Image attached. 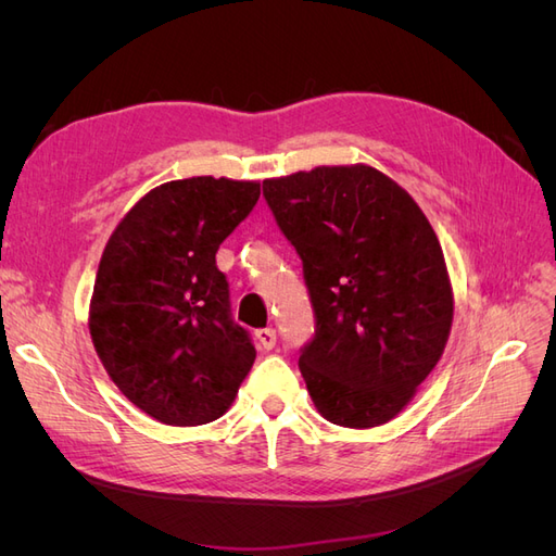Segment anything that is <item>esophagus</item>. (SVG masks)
<instances>
[{
    "mask_svg": "<svg viewBox=\"0 0 556 556\" xmlns=\"http://www.w3.org/2000/svg\"><path fill=\"white\" fill-rule=\"evenodd\" d=\"M255 336H257V341H260V345H262L264 350H274V348H276V341H278L276 329L266 327V329H260Z\"/></svg>",
    "mask_w": 556,
    "mask_h": 556,
    "instance_id": "34e87169",
    "label": "esophagus"
}]
</instances>
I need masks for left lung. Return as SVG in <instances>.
Listing matches in <instances>:
<instances>
[{
  "mask_svg": "<svg viewBox=\"0 0 556 556\" xmlns=\"http://www.w3.org/2000/svg\"><path fill=\"white\" fill-rule=\"evenodd\" d=\"M304 264L315 315L299 368L331 425L390 422L439 364L452 327L445 257L413 197L374 166L262 182Z\"/></svg>",
  "mask_w": 556,
  "mask_h": 556,
  "instance_id": "1",
  "label": "left lung"
}]
</instances>
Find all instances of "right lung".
Instances as JSON below:
<instances>
[{
  "label": "right lung",
  "instance_id": "add662e5",
  "mask_svg": "<svg viewBox=\"0 0 556 556\" xmlns=\"http://www.w3.org/2000/svg\"><path fill=\"white\" fill-rule=\"evenodd\" d=\"M260 199V182L197 176L150 190L104 248L90 336L106 374L157 422L223 417L255 362L233 323L220 243Z\"/></svg>",
  "mask_w": 556,
  "mask_h": 556
}]
</instances>
